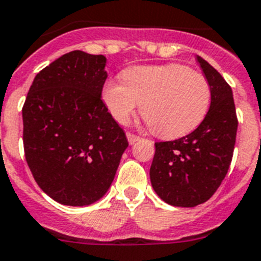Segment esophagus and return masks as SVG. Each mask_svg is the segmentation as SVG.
Returning <instances> with one entry per match:
<instances>
[{"instance_id":"esophagus-1","label":"esophagus","mask_w":261,"mask_h":261,"mask_svg":"<svg viewBox=\"0 0 261 261\" xmlns=\"http://www.w3.org/2000/svg\"><path fill=\"white\" fill-rule=\"evenodd\" d=\"M126 135H127V139H128V142H130L131 145L141 139V137H139V135H135V134H133V133H127Z\"/></svg>"}]
</instances>
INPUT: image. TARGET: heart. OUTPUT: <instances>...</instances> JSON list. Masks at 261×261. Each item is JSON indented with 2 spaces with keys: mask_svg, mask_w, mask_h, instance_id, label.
<instances>
[{
  "mask_svg": "<svg viewBox=\"0 0 261 261\" xmlns=\"http://www.w3.org/2000/svg\"><path fill=\"white\" fill-rule=\"evenodd\" d=\"M109 80L101 97L112 118L126 123L141 103L149 130L161 138H178L202 122L211 107L212 88L202 73L182 64L138 65Z\"/></svg>",
  "mask_w": 261,
  "mask_h": 261,
  "instance_id": "b5f03b06",
  "label": "heart"
}]
</instances>
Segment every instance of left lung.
I'll list each match as a JSON object with an SVG mask.
<instances>
[{
    "label": "left lung",
    "instance_id": "1",
    "mask_svg": "<svg viewBox=\"0 0 261 261\" xmlns=\"http://www.w3.org/2000/svg\"><path fill=\"white\" fill-rule=\"evenodd\" d=\"M197 61L212 88L209 111L190 134L155 142L150 167L156 194L182 207L202 204L219 189L232 162L239 123L229 84L202 57L197 56Z\"/></svg>",
    "mask_w": 261,
    "mask_h": 261
}]
</instances>
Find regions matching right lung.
I'll return each mask as SVG.
<instances>
[{
  "label": "right lung",
  "instance_id": "add662e5",
  "mask_svg": "<svg viewBox=\"0 0 261 261\" xmlns=\"http://www.w3.org/2000/svg\"><path fill=\"white\" fill-rule=\"evenodd\" d=\"M106 57L72 50L36 75L22 107L27 164L59 204L84 206L114 181L128 146L101 100Z\"/></svg>",
  "mask_w": 261,
  "mask_h": 261
}]
</instances>
